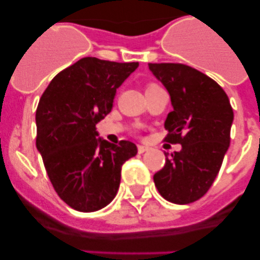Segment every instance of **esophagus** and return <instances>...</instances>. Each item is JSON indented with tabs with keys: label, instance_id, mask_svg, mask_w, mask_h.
Masks as SVG:
<instances>
[{
	"label": "esophagus",
	"instance_id": "esophagus-1",
	"mask_svg": "<svg viewBox=\"0 0 260 260\" xmlns=\"http://www.w3.org/2000/svg\"><path fill=\"white\" fill-rule=\"evenodd\" d=\"M137 149H138V153H145V152L149 151V147H148V146H142V145H140V146L137 147Z\"/></svg>",
	"mask_w": 260,
	"mask_h": 260
}]
</instances>
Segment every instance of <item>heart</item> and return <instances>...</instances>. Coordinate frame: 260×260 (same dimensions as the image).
Wrapping results in <instances>:
<instances>
[{
  "mask_svg": "<svg viewBox=\"0 0 260 260\" xmlns=\"http://www.w3.org/2000/svg\"><path fill=\"white\" fill-rule=\"evenodd\" d=\"M154 88H158V85H157L156 83H148L146 85V91L152 90V89H154Z\"/></svg>",
  "mask_w": 260,
  "mask_h": 260,
  "instance_id": "heart-1",
  "label": "heart"
}]
</instances>
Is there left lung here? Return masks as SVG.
<instances>
[{"label":"left lung","instance_id":"1","mask_svg":"<svg viewBox=\"0 0 260 260\" xmlns=\"http://www.w3.org/2000/svg\"><path fill=\"white\" fill-rule=\"evenodd\" d=\"M169 90L174 111L165 122V141L181 151L166 156L153 176L164 199L185 205L203 198L219 174L230 145L234 113L224 89L204 73L180 62L148 64Z\"/></svg>","mask_w":260,"mask_h":260}]
</instances>
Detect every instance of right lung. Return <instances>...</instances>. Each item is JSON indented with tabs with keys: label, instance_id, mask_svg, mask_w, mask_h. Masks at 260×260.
<instances>
[{
	"label": "right lung",
	"instance_id": "1",
	"mask_svg": "<svg viewBox=\"0 0 260 260\" xmlns=\"http://www.w3.org/2000/svg\"><path fill=\"white\" fill-rule=\"evenodd\" d=\"M138 62L83 57L61 70L36 109V147L52 187L74 210L91 212L117 195L122 165L137 154L129 141L96 138V123L112 111L117 89Z\"/></svg>",
	"mask_w": 260,
	"mask_h": 260
}]
</instances>
